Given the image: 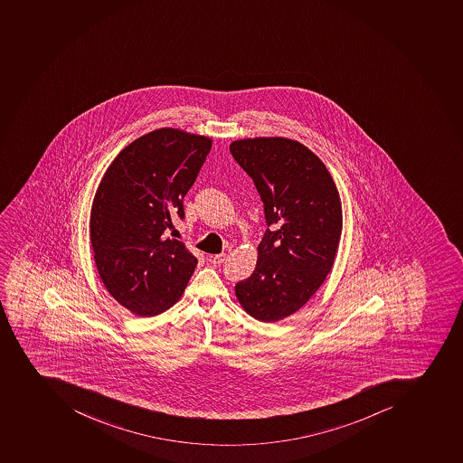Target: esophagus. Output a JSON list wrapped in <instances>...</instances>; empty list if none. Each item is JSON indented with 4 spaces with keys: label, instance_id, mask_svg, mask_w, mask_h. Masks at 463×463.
I'll return each instance as SVG.
<instances>
[{
    "label": "esophagus",
    "instance_id": "1",
    "mask_svg": "<svg viewBox=\"0 0 463 463\" xmlns=\"http://www.w3.org/2000/svg\"><path fill=\"white\" fill-rule=\"evenodd\" d=\"M225 260H226V254H223V252H222V254H214V256H211V261L212 263L213 264H222V263H225Z\"/></svg>",
    "mask_w": 463,
    "mask_h": 463
}]
</instances>
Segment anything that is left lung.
Instances as JSON below:
<instances>
[{
    "label": "left lung",
    "mask_w": 463,
    "mask_h": 463,
    "mask_svg": "<svg viewBox=\"0 0 463 463\" xmlns=\"http://www.w3.org/2000/svg\"><path fill=\"white\" fill-rule=\"evenodd\" d=\"M230 150L254 181L268 223L256 269L235 295L251 317L273 323L298 311L332 270L342 233L339 193L325 164L290 138H244Z\"/></svg>",
    "instance_id": "8db88e82"
}]
</instances>
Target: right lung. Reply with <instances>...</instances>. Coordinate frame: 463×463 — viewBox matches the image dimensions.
Instances as JSON below:
<instances>
[{"instance_id": "obj_1", "label": "right lung", "mask_w": 463, "mask_h": 463, "mask_svg": "<svg viewBox=\"0 0 463 463\" xmlns=\"http://www.w3.org/2000/svg\"><path fill=\"white\" fill-rule=\"evenodd\" d=\"M211 149L204 136L150 131L118 153L96 190L90 212L96 268L108 292L136 316L171 308L192 278L197 259L164 232L185 216L184 197Z\"/></svg>"}]
</instances>
